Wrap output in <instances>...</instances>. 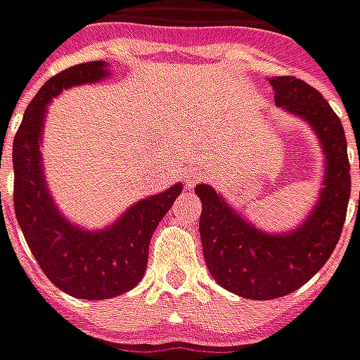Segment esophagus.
Listing matches in <instances>:
<instances>
[{
  "label": "esophagus",
  "instance_id": "obj_1",
  "mask_svg": "<svg viewBox=\"0 0 360 360\" xmlns=\"http://www.w3.org/2000/svg\"><path fill=\"white\" fill-rule=\"evenodd\" d=\"M200 175H202V173L198 172V169H188V172L185 173V185H187V187H195V183L200 179Z\"/></svg>",
  "mask_w": 360,
  "mask_h": 360
}]
</instances>
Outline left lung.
<instances>
[{"label":"left lung","mask_w":360,"mask_h":360,"mask_svg":"<svg viewBox=\"0 0 360 360\" xmlns=\"http://www.w3.org/2000/svg\"><path fill=\"white\" fill-rule=\"evenodd\" d=\"M268 81L276 105L302 119L322 148L324 175L316 204L299 227L270 233L250 224L214 187L204 183L195 187L202 202L198 226L206 268L224 289L252 301L293 293L328 262L340 241L351 196L347 141L330 103L301 79Z\"/></svg>","instance_id":"left-lung-1"}]
</instances>
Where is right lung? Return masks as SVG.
Wrapping results in <instances>:
<instances>
[{
	"label": "right lung",
	"instance_id": "obj_1",
	"mask_svg": "<svg viewBox=\"0 0 360 360\" xmlns=\"http://www.w3.org/2000/svg\"><path fill=\"white\" fill-rule=\"evenodd\" d=\"M108 77L110 63L105 61L81 63L56 75L28 103L13 141V200L28 247L53 285L89 301L117 297L141 281L154 229L183 191V183H175L158 195L141 198L103 229L73 224L59 210L48 188L40 152L48 103L63 90Z\"/></svg>",
	"mask_w": 360,
	"mask_h": 360
}]
</instances>
